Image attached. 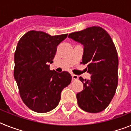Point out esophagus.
<instances>
[{"label":"esophagus","mask_w":131,"mask_h":131,"mask_svg":"<svg viewBox=\"0 0 131 131\" xmlns=\"http://www.w3.org/2000/svg\"><path fill=\"white\" fill-rule=\"evenodd\" d=\"M72 79L73 81H75V80H77L79 79V76L76 75V74H72Z\"/></svg>","instance_id":"1"}]
</instances>
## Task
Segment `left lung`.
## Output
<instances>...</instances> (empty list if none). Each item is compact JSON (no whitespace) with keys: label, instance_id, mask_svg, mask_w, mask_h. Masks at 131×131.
<instances>
[{"label":"left lung","instance_id":"8db88e82","mask_svg":"<svg viewBox=\"0 0 131 131\" xmlns=\"http://www.w3.org/2000/svg\"><path fill=\"white\" fill-rule=\"evenodd\" d=\"M69 38L82 44L84 52L81 64L91 79L79 77L84 84L77 94L78 105L84 111L96 113L108 106L118 84V58L116 47L108 32L100 26H91L69 34Z\"/></svg>","mask_w":131,"mask_h":131}]
</instances>
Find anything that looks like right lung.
Returning a JSON list of instances; mask_svg holds the SVG:
<instances>
[{"label":"right lung","instance_id":"right-lung-1","mask_svg":"<svg viewBox=\"0 0 131 131\" xmlns=\"http://www.w3.org/2000/svg\"><path fill=\"white\" fill-rule=\"evenodd\" d=\"M67 35L30 30L17 44L14 77L22 100L33 111L44 113L56 108L61 92L71 83L69 72L50 71L49 64L53 62L57 46Z\"/></svg>","mask_w":131,"mask_h":131}]
</instances>
